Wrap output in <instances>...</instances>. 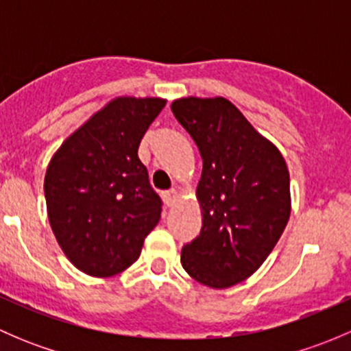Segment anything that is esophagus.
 <instances>
[{"instance_id":"34e87169","label":"esophagus","mask_w":351,"mask_h":351,"mask_svg":"<svg viewBox=\"0 0 351 351\" xmlns=\"http://www.w3.org/2000/svg\"><path fill=\"white\" fill-rule=\"evenodd\" d=\"M176 198H178V190L176 189H171V190H168V192H165V200L168 205L175 204Z\"/></svg>"}]
</instances>
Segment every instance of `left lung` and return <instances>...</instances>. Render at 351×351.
I'll list each match as a JSON object with an SVG mask.
<instances>
[{
    "label": "left lung",
    "mask_w": 351,
    "mask_h": 351,
    "mask_svg": "<svg viewBox=\"0 0 351 351\" xmlns=\"http://www.w3.org/2000/svg\"><path fill=\"white\" fill-rule=\"evenodd\" d=\"M173 115L200 151L198 238L182 250L186 274L210 289L246 280L290 217V176L278 147L222 97L178 98Z\"/></svg>",
    "instance_id": "8db88e82"
}]
</instances>
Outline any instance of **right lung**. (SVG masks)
Masks as SVG:
<instances>
[{
  "label": "right lung",
  "instance_id": "obj_1",
  "mask_svg": "<svg viewBox=\"0 0 351 351\" xmlns=\"http://www.w3.org/2000/svg\"><path fill=\"white\" fill-rule=\"evenodd\" d=\"M162 98L117 97L61 144L47 166L45 204L67 260L91 277H113L139 258L161 217L137 149Z\"/></svg>",
  "mask_w": 351,
  "mask_h": 351
}]
</instances>
